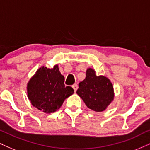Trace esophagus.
<instances>
[{"label":"esophagus","instance_id":"esophagus-1","mask_svg":"<svg viewBox=\"0 0 150 150\" xmlns=\"http://www.w3.org/2000/svg\"><path fill=\"white\" fill-rule=\"evenodd\" d=\"M72 88L74 89V90L75 92L76 91V90L78 89V85H77V84H74V85H72Z\"/></svg>","mask_w":150,"mask_h":150}]
</instances>
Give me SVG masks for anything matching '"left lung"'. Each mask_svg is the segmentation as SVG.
Segmentation results:
<instances>
[{"label": "left lung", "mask_w": 150, "mask_h": 150, "mask_svg": "<svg viewBox=\"0 0 150 150\" xmlns=\"http://www.w3.org/2000/svg\"><path fill=\"white\" fill-rule=\"evenodd\" d=\"M76 93L90 109L102 112L114 98L113 87L110 80L104 76H97L94 69L88 68L85 79L79 84Z\"/></svg>", "instance_id": "left-lung-1"}]
</instances>
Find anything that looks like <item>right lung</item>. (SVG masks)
I'll list each match as a JSON object with an SVG mask.
<instances>
[{
    "label": "right lung",
    "mask_w": 150,
    "mask_h": 150,
    "mask_svg": "<svg viewBox=\"0 0 150 150\" xmlns=\"http://www.w3.org/2000/svg\"><path fill=\"white\" fill-rule=\"evenodd\" d=\"M64 81L57 65L52 69L40 67L27 85L28 98L32 105L46 113L56 111L74 93L72 87H65Z\"/></svg>",
    "instance_id": "1"
}]
</instances>
